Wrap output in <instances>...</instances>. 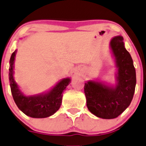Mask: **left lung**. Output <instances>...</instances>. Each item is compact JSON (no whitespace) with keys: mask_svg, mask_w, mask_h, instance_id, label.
Segmentation results:
<instances>
[{"mask_svg":"<svg viewBox=\"0 0 146 146\" xmlns=\"http://www.w3.org/2000/svg\"><path fill=\"white\" fill-rule=\"evenodd\" d=\"M110 47L118 70L115 86L88 80L84 86L88 110L96 116L104 119L117 118L129 106L136 84L135 69L132 58L124 46L123 38L121 35L113 38Z\"/></svg>","mask_w":146,"mask_h":146,"instance_id":"8db88e82","label":"left lung"}]
</instances>
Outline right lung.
Instances as JSON below:
<instances>
[{
	"instance_id": "1",
	"label": "right lung",
	"mask_w": 146,
	"mask_h": 146,
	"mask_svg": "<svg viewBox=\"0 0 146 146\" xmlns=\"http://www.w3.org/2000/svg\"><path fill=\"white\" fill-rule=\"evenodd\" d=\"M16 50L10 59L9 81L13 98L18 108L28 116L35 118H47L53 115L60 108L63 92L70 83V78H63L46 93L34 96H25L20 90L13 77L14 60Z\"/></svg>"
}]
</instances>
